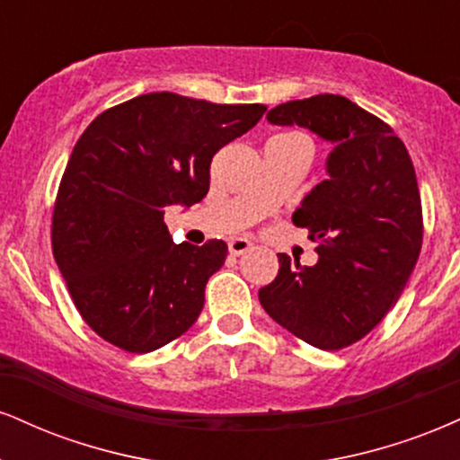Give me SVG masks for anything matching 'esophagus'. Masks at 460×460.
<instances>
[{"instance_id": "34e87169", "label": "esophagus", "mask_w": 460, "mask_h": 460, "mask_svg": "<svg viewBox=\"0 0 460 460\" xmlns=\"http://www.w3.org/2000/svg\"><path fill=\"white\" fill-rule=\"evenodd\" d=\"M252 248V242L244 240V237H234V240H229V252L234 254V257H240V254L248 252Z\"/></svg>"}]
</instances>
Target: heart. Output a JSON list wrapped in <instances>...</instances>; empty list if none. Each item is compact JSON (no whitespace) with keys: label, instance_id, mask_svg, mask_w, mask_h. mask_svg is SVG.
<instances>
[{"label":"heart","instance_id":"b5f03b06","mask_svg":"<svg viewBox=\"0 0 460 460\" xmlns=\"http://www.w3.org/2000/svg\"><path fill=\"white\" fill-rule=\"evenodd\" d=\"M279 137H302V135H279ZM302 139H306V137H302Z\"/></svg>","mask_w":460,"mask_h":460}]
</instances>
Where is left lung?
Segmentation results:
<instances>
[{
    "mask_svg": "<svg viewBox=\"0 0 460 460\" xmlns=\"http://www.w3.org/2000/svg\"><path fill=\"white\" fill-rule=\"evenodd\" d=\"M268 121L302 126L334 149L330 177L293 212V225L319 244V261L308 268L280 252L259 302L297 339L339 351L388 314L413 272L424 231L416 171L394 130L345 96L279 104Z\"/></svg>",
    "mask_w": 460,
    "mask_h": 460,
    "instance_id": "1",
    "label": "left lung"
}]
</instances>
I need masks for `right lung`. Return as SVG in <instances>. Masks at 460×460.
<instances>
[{
	"label": "right lung",
	"instance_id": "1",
	"mask_svg": "<svg viewBox=\"0 0 460 460\" xmlns=\"http://www.w3.org/2000/svg\"><path fill=\"white\" fill-rule=\"evenodd\" d=\"M265 109L154 92L87 126L59 181L51 244L76 311L101 339L149 353L195 323L226 244H173L164 208L201 201L214 154Z\"/></svg>",
	"mask_w": 460,
	"mask_h": 460
}]
</instances>
